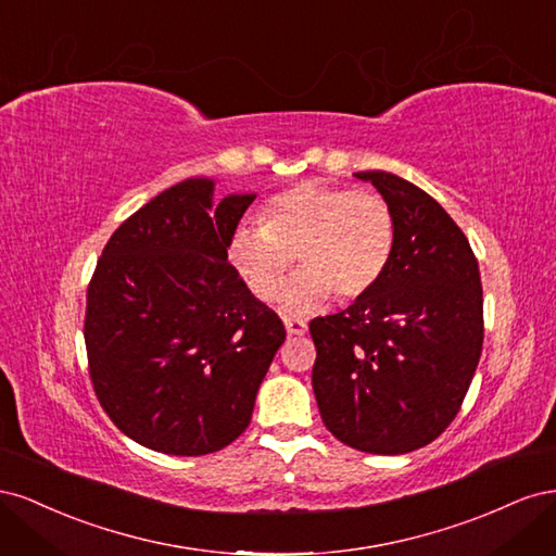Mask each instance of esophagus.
<instances>
[{
    "instance_id": "34e87169",
    "label": "esophagus",
    "mask_w": 556,
    "mask_h": 556,
    "mask_svg": "<svg viewBox=\"0 0 556 556\" xmlns=\"http://www.w3.org/2000/svg\"><path fill=\"white\" fill-rule=\"evenodd\" d=\"M282 323H285V329H288V333H290V336H304V333L308 331V325L304 323V319H299V317L285 315V317H282Z\"/></svg>"
}]
</instances>
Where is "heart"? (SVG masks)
Masks as SVG:
<instances>
[{"label":"heart","instance_id":"1","mask_svg":"<svg viewBox=\"0 0 556 556\" xmlns=\"http://www.w3.org/2000/svg\"><path fill=\"white\" fill-rule=\"evenodd\" d=\"M394 241V215L380 194L308 180L268 201L262 225L233 229L227 257L248 290L268 301L296 255L304 268L285 285L280 301L306 313L331 292L341 301L371 292L390 266Z\"/></svg>","mask_w":556,"mask_h":556}]
</instances>
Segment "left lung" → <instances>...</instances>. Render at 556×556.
<instances>
[{
    "mask_svg": "<svg viewBox=\"0 0 556 556\" xmlns=\"http://www.w3.org/2000/svg\"><path fill=\"white\" fill-rule=\"evenodd\" d=\"M392 208L396 241L371 292L315 317L313 392L325 427L371 454L429 445L457 417L482 352L480 268L464 231L417 185L359 172Z\"/></svg>",
    "mask_w": 556,
    "mask_h": 556,
    "instance_id": "left-lung-1",
    "label": "left lung"
}]
</instances>
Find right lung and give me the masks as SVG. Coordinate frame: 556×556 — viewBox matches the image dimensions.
<instances>
[{"label":"right lung","mask_w":556,"mask_h":556,"mask_svg":"<svg viewBox=\"0 0 556 556\" xmlns=\"http://www.w3.org/2000/svg\"><path fill=\"white\" fill-rule=\"evenodd\" d=\"M211 178L150 199L113 231L88 288L90 380L111 422L139 445L199 457L248 429L285 343L280 317L227 262L255 194L213 204Z\"/></svg>","instance_id":"obj_1"}]
</instances>
